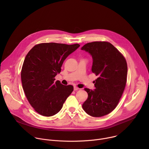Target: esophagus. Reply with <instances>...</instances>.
Masks as SVG:
<instances>
[{"label": "esophagus", "mask_w": 149, "mask_h": 149, "mask_svg": "<svg viewBox=\"0 0 149 149\" xmlns=\"http://www.w3.org/2000/svg\"><path fill=\"white\" fill-rule=\"evenodd\" d=\"M79 90V88L77 87H76V86H74V91H77V90Z\"/></svg>", "instance_id": "34e87169"}]
</instances>
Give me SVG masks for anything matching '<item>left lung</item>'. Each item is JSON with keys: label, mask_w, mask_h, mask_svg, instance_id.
Segmentation results:
<instances>
[{"label": "left lung", "mask_w": 149, "mask_h": 149, "mask_svg": "<svg viewBox=\"0 0 149 149\" xmlns=\"http://www.w3.org/2000/svg\"><path fill=\"white\" fill-rule=\"evenodd\" d=\"M81 49L91 55V71L98 77L94 81V90L84 88L88 98L83 103L82 109L92 117L105 116L117 107L124 90L127 75L126 61L107 42H90Z\"/></svg>", "instance_id": "left-lung-1"}]
</instances>
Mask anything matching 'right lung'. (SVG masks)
Here are the masks:
<instances>
[{
  "instance_id": "add662e5",
  "label": "right lung",
  "mask_w": 149,
  "mask_h": 149,
  "mask_svg": "<svg viewBox=\"0 0 149 149\" xmlns=\"http://www.w3.org/2000/svg\"><path fill=\"white\" fill-rule=\"evenodd\" d=\"M80 45L43 43L34 46L26 55L21 71L26 97L39 114L50 117L57 114L74 90L55 76L61 72L63 61Z\"/></svg>"
}]
</instances>
